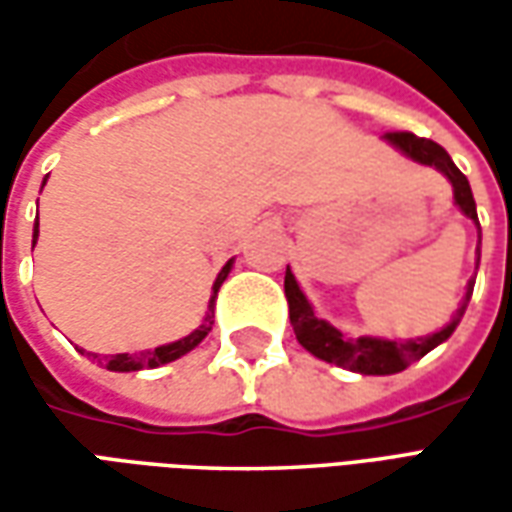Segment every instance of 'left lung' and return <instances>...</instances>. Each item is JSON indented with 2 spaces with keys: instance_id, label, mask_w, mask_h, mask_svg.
Instances as JSON below:
<instances>
[{
  "instance_id": "1",
  "label": "left lung",
  "mask_w": 512,
  "mask_h": 512,
  "mask_svg": "<svg viewBox=\"0 0 512 512\" xmlns=\"http://www.w3.org/2000/svg\"><path fill=\"white\" fill-rule=\"evenodd\" d=\"M384 139L389 145H395L403 156L414 158L419 164H428V167H436L441 175H447V180L452 183V194H455V205L461 208L474 224H477V208H474L472 186L463 175L461 169L452 164L450 153L441 145H436L433 139H425V136L411 134V131H389L384 134ZM480 227V224H477ZM477 263H480V246H477ZM474 282L466 285V296H463L461 307L441 332L428 334V337H417V340H381V337H348L340 329H334L332 323H326L323 318H318L312 312L310 301L301 293L299 282L290 274V268L285 271V296H288L290 307V323H293V332H296V340H299L312 356H318L329 365L345 367V370H354V373H362V376H392V373H400L406 370L411 362H417L422 356L433 351L436 345L444 343L455 326L461 323L463 312H466V304L472 299Z\"/></svg>"
}]
</instances>
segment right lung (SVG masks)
<instances>
[{"instance_id":"obj_1","label":"right lung","mask_w":512,"mask_h":512,"mask_svg":"<svg viewBox=\"0 0 512 512\" xmlns=\"http://www.w3.org/2000/svg\"><path fill=\"white\" fill-rule=\"evenodd\" d=\"M43 183H46V180H43ZM35 241H38V224H35V233H32V246H35ZM230 268H233V260H227L222 271H219V277H216V282H213V296H211V304H208V315H205L202 326H197L189 337L175 340V343H169V345H158V348H153V351H142V354L106 356L104 359L106 370H115V373H131V370H145V367H161V365H167V362H175V359H180L183 354H189L191 348H197V345L208 337V332H211L216 293H219L222 282L227 279V274H230ZM95 359H98V356H95Z\"/></svg>"}]
</instances>
